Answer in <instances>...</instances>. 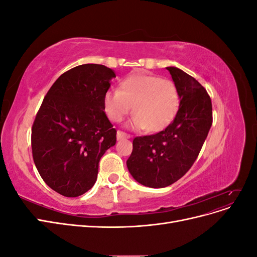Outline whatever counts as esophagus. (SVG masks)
Returning a JSON list of instances; mask_svg holds the SVG:
<instances>
[{"label": "esophagus", "mask_w": 257, "mask_h": 257, "mask_svg": "<svg viewBox=\"0 0 257 257\" xmlns=\"http://www.w3.org/2000/svg\"><path fill=\"white\" fill-rule=\"evenodd\" d=\"M124 138H131V136L126 135L125 133H123V132H121V131L116 132V139H118V141H121V139H124Z\"/></svg>", "instance_id": "34e87169"}]
</instances>
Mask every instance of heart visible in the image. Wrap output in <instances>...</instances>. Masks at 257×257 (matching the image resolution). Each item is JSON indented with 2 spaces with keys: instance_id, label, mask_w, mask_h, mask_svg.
Returning <instances> with one entry per match:
<instances>
[{
  "instance_id": "obj_1",
  "label": "heart",
  "mask_w": 257,
  "mask_h": 257,
  "mask_svg": "<svg viewBox=\"0 0 257 257\" xmlns=\"http://www.w3.org/2000/svg\"><path fill=\"white\" fill-rule=\"evenodd\" d=\"M180 105L176 84L158 76L134 74L123 79L119 90L104 96L105 111L111 121L121 122L133 106L131 126L150 133L165 130L175 119Z\"/></svg>"
}]
</instances>
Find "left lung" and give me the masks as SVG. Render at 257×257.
I'll return each mask as SVG.
<instances>
[{"label": "left lung", "mask_w": 257, "mask_h": 257, "mask_svg": "<svg viewBox=\"0 0 257 257\" xmlns=\"http://www.w3.org/2000/svg\"><path fill=\"white\" fill-rule=\"evenodd\" d=\"M166 68L180 96L178 112L164 131L136 137L126 161L132 177L154 189L173 184L186 174L212 125V104L206 89L182 69Z\"/></svg>", "instance_id": "obj_1"}]
</instances>
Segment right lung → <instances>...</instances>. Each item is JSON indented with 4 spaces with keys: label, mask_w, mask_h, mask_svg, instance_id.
I'll use <instances>...</instances> for the list:
<instances>
[{
    "label": "right lung",
    "mask_w": 257,
    "mask_h": 257,
    "mask_svg": "<svg viewBox=\"0 0 257 257\" xmlns=\"http://www.w3.org/2000/svg\"><path fill=\"white\" fill-rule=\"evenodd\" d=\"M114 77L99 64L69 69L52 84L36 114L33 160L46 184L61 195L88 192L96 182L100 158L115 145L116 131L104 111Z\"/></svg>",
    "instance_id": "add662e5"
}]
</instances>
